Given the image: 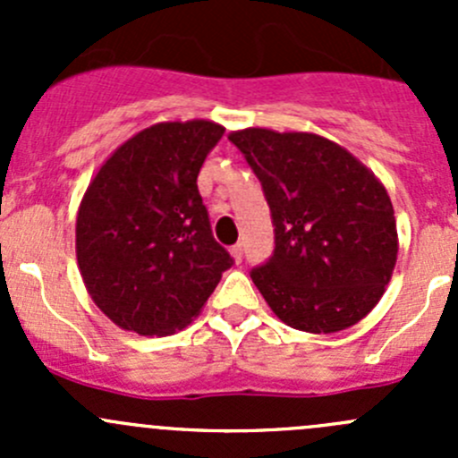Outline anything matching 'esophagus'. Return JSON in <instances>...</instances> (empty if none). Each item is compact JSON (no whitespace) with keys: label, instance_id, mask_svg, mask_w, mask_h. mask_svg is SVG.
I'll return each mask as SVG.
<instances>
[{"label":"esophagus","instance_id":"esophagus-1","mask_svg":"<svg viewBox=\"0 0 458 458\" xmlns=\"http://www.w3.org/2000/svg\"><path fill=\"white\" fill-rule=\"evenodd\" d=\"M230 255H233V259L237 263L242 261V257H243V246H242V243H234V246L230 248Z\"/></svg>","mask_w":458,"mask_h":458}]
</instances>
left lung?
I'll use <instances>...</instances> for the list:
<instances>
[{"mask_svg": "<svg viewBox=\"0 0 458 458\" xmlns=\"http://www.w3.org/2000/svg\"><path fill=\"white\" fill-rule=\"evenodd\" d=\"M228 140L255 170L272 212L275 252L250 272L270 310L312 335L361 321L386 293L399 252L386 186L315 132L243 128Z\"/></svg>", "mask_w": 458, "mask_h": 458, "instance_id": "8db88e82", "label": "left lung"}]
</instances>
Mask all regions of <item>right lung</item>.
<instances>
[{
    "mask_svg": "<svg viewBox=\"0 0 458 458\" xmlns=\"http://www.w3.org/2000/svg\"><path fill=\"white\" fill-rule=\"evenodd\" d=\"M224 131L208 119L143 128L88 183L77 212V266L95 306L122 330H182L233 266L197 188Z\"/></svg>",
    "mask_w": 458,
    "mask_h": 458,
    "instance_id": "obj_1",
    "label": "right lung"
}]
</instances>
